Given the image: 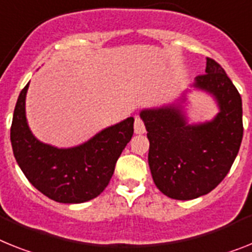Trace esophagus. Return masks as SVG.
I'll return each mask as SVG.
<instances>
[{
	"label": "esophagus",
	"instance_id": "34e87169",
	"mask_svg": "<svg viewBox=\"0 0 252 252\" xmlns=\"http://www.w3.org/2000/svg\"><path fill=\"white\" fill-rule=\"evenodd\" d=\"M134 132L137 134H143L146 132L145 123L142 122V119L139 116H136V120H134Z\"/></svg>",
	"mask_w": 252,
	"mask_h": 252
}]
</instances>
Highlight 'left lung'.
<instances>
[{"instance_id":"left-lung-1","label":"left lung","mask_w":252,"mask_h":252,"mask_svg":"<svg viewBox=\"0 0 252 252\" xmlns=\"http://www.w3.org/2000/svg\"><path fill=\"white\" fill-rule=\"evenodd\" d=\"M194 88L213 94L219 113L211 122L187 124L181 106L146 109L149 165L156 187L174 200H193L213 191L229 172L240 150L242 100L223 67L206 59Z\"/></svg>"}]
</instances>
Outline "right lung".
I'll use <instances>...</instances> for the list:
<instances>
[{"label": "right lung", "instance_id": "add662e5", "mask_svg": "<svg viewBox=\"0 0 252 252\" xmlns=\"http://www.w3.org/2000/svg\"><path fill=\"white\" fill-rule=\"evenodd\" d=\"M28 87L19 94L10 129L14 156L24 175L54 201L80 204L97 197L109 185L116 161L132 138L134 119L126 118L77 147L58 149L39 142L29 129L25 116Z\"/></svg>", "mask_w": 252, "mask_h": 252}]
</instances>
